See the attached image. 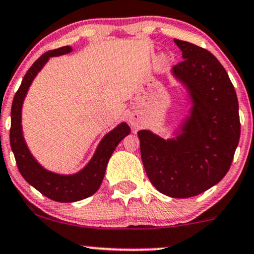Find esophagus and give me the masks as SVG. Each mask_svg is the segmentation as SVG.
I'll return each mask as SVG.
<instances>
[{
	"label": "esophagus",
	"instance_id": "34e87169",
	"mask_svg": "<svg viewBox=\"0 0 254 254\" xmlns=\"http://www.w3.org/2000/svg\"><path fill=\"white\" fill-rule=\"evenodd\" d=\"M129 123L132 125V127H137V125H138V123H137V121L133 117H130L129 118Z\"/></svg>",
	"mask_w": 254,
	"mask_h": 254
}]
</instances>
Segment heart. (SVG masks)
<instances>
[{
  "label": "heart",
  "instance_id": "obj_1",
  "mask_svg": "<svg viewBox=\"0 0 254 254\" xmlns=\"http://www.w3.org/2000/svg\"><path fill=\"white\" fill-rule=\"evenodd\" d=\"M166 60H167V58L164 56H162V57H160V59H158V64H160V65H163V64L166 63Z\"/></svg>",
  "mask_w": 254,
  "mask_h": 254
}]
</instances>
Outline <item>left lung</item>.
<instances>
[{
	"instance_id": "1",
	"label": "left lung",
	"mask_w": 254,
	"mask_h": 254,
	"mask_svg": "<svg viewBox=\"0 0 254 254\" xmlns=\"http://www.w3.org/2000/svg\"><path fill=\"white\" fill-rule=\"evenodd\" d=\"M182 52L172 75L188 93V116L164 139L139 130L140 156L149 180L170 197L198 195L221 181L240 138L239 105L226 69L210 52L174 40Z\"/></svg>"
}]
</instances>
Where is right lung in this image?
Returning a JSON list of instances; mask_svg holds the SVG:
<instances>
[{
    "instance_id": "right-lung-1",
    "label": "right lung",
    "mask_w": 254,
    "mask_h": 254,
    "mask_svg": "<svg viewBox=\"0 0 254 254\" xmlns=\"http://www.w3.org/2000/svg\"><path fill=\"white\" fill-rule=\"evenodd\" d=\"M71 52L72 47L69 46L48 51L33 64L23 77L20 88L15 93L10 114L11 125L9 137H10V146L19 172L36 190L58 202H75L96 193L102 185L112 152L115 151L116 146L121 143V140L130 133V127L125 122L118 124L114 130L103 137L90 162L75 174L63 175V174L50 172L35 160L23 137L22 124H21L23 100L36 74L47 64L50 58L64 56Z\"/></svg>"
}]
</instances>
